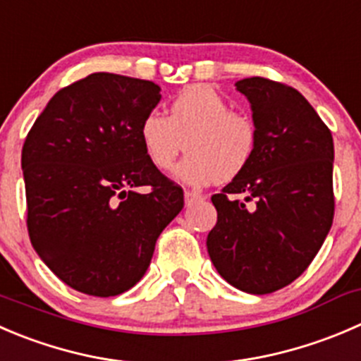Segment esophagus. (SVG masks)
Returning <instances> with one entry per match:
<instances>
[{
	"label": "esophagus",
	"mask_w": 361,
	"mask_h": 361,
	"mask_svg": "<svg viewBox=\"0 0 361 361\" xmlns=\"http://www.w3.org/2000/svg\"><path fill=\"white\" fill-rule=\"evenodd\" d=\"M199 199H202L201 192H195V190H185V204L190 206L194 204L195 201H199Z\"/></svg>",
	"instance_id": "esophagus-1"
}]
</instances>
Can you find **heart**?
<instances>
[{
	"instance_id": "b5f03b06",
	"label": "heart",
	"mask_w": 361,
	"mask_h": 361,
	"mask_svg": "<svg viewBox=\"0 0 361 361\" xmlns=\"http://www.w3.org/2000/svg\"><path fill=\"white\" fill-rule=\"evenodd\" d=\"M139 141L149 164L164 173L173 169L185 146L188 155L178 167V176L204 185L243 173L254 159L259 134L250 114L233 109L212 86L194 84L171 102L169 116L159 111L142 116Z\"/></svg>"
}]
</instances>
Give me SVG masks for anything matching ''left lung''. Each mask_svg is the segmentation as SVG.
<instances>
[{
	"mask_svg": "<svg viewBox=\"0 0 361 361\" xmlns=\"http://www.w3.org/2000/svg\"><path fill=\"white\" fill-rule=\"evenodd\" d=\"M236 90L250 102L259 141L247 169L212 195L216 224L206 247L231 286L268 295L296 281L330 233L334 137L295 87L248 77Z\"/></svg>",
	"mask_w": 361,
	"mask_h": 361,
	"instance_id": "8db88e82",
	"label": "left lung"
}]
</instances>
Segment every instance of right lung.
<instances>
[{
	"label": "right lung",
	"mask_w": 361,
	"mask_h": 361,
	"mask_svg": "<svg viewBox=\"0 0 361 361\" xmlns=\"http://www.w3.org/2000/svg\"><path fill=\"white\" fill-rule=\"evenodd\" d=\"M160 99L152 80L97 72L59 90L27 132L20 164L31 245L84 295L134 288L183 208L181 187L149 164L139 141V123Z\"/></svg>",
	"instance_id": "obj_1"
}]
</instances>
